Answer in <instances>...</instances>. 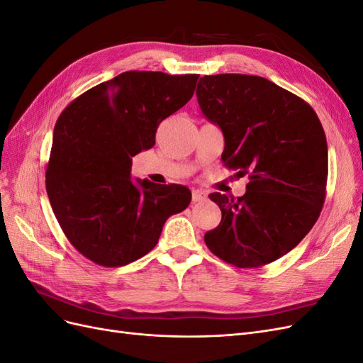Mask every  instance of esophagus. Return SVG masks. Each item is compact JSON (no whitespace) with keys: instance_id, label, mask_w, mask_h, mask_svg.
I'll use <instances>...</instances> for the list:
<instances>
[{"instance_id":"34e87169","label":"esophagus","mask_w":363,"mask_h":363,"mask_svg":"<svg viewBox=\"0 0 363 363\" xmlns=\"http://www.w3.org/2000/svg\"><path fill=\"white\" fill-rule=\"evenodd\" d=\"M204 199H206V194L203 191H199V189H194L192 191V201L194 203H199V201H201Z\"/></svg>"}]
</instances>
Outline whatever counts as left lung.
<instances>
[{"instance_id": "1", "label": "left lung", "mask_w": 363, "mask_h": 363, "mask_svg": "<svg viewBox=\"0 0 363 363\" xmlns=\"http://www.w3.org/2000/svg\"><path fill=\"white\" fill-rule=\"evenodd\" d=\"M196 96L204 116L223 130L224 167L250 179L238 199L208 195L223 218L204 242L236 268L268 265L298 245L321 213L324 128L309 103L263 77L204 75Z\"/></svg>"}]
</instances>
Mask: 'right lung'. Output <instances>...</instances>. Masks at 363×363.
Listing matches in <instances>:
<instances>
[{
    "label": "right lung",
    "instance_id": "obj_1",
    "mask_svg": "<svg viewBox=\"0 0 363 363\" xmlns=\"http://www.w3.org/2000/svg\"><path fill=\"white\" fill-rule=\"evenodd\" d=\"M199 74L127 71L72 100L54 127L47 194L72 247L106 268L124 267L156 247L167 219L191 203L182 184H135L131 157L188 103Z\"/></svg>",
    "mask_w": 363,
    "mask_h": 363
}]
</instances>
